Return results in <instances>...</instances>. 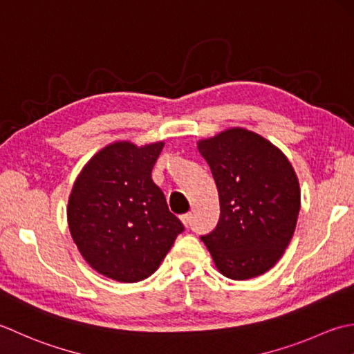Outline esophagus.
<instances>
[{"mask_svg":"<svg viewBox=\"0 0 354 354\" xmlns=\"http://www.w3.org/2000/svg\"><path fill=\"white\" fill-rule=\"evenodd\" d=\"M180 220H182V223L185 226H189L191 225V214L187 212V214H183L182 217H180Z\"/></svg>","mask_w":354,"mask_h":354,"instance_id":"1","label":"esophagus"}]
</instances>
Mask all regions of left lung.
<instances>
[{"label": "left lung", "mask_w": 354, "mask_h": 354, "mask_svg": "<svg viewBox=\"0 0 354 354\" xmlns=\"http://www.w3.org/2000/svg\"><path fill=\"white\" fill-rule=\"evenodd\" d=\"M220 198V220L201 236L220 273L230 279L263 275L283 257L301 207L299 182L286 154L246 128L197 142Z\"/></svg>", "instance_id": "1"}]
</instances>
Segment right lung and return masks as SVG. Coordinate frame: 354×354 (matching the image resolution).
<instances>
[{
	"instance_id": "1",
	"label": "right lung",
	"mask_w": 354,
	"mask_h": 354,
	"mask_svg": "<svg viewBox=\"0 0 354 354\" xmlns=\"http://www.w3.org/2000/svg\"><path fill=\"white\" fill-rule=\"evenodd\" d=\"M163 147L110 143L85 163L71 187V238L90 268L119 283L153 275L185 229L151 178Z\"/></svg>"
}]
</instances>
